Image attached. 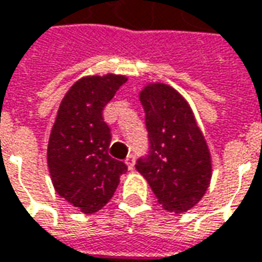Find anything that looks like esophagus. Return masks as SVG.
Here are the masks:
<instances>
[{"label":"esophagus","mask_w":262,"mask_h":262,"mask_svg":"<svg viewBox=\"0 0 262 262\" xmlns=\"http://www.w3.org/2000/svg\"><path fill=\"white\" fill-rule=\"evenodd\" d=\"M125 164H127L128 170H133V168H134V164H135L134 156H128L127 159H125Z\"/></svg>","instance_id":"esophagus-1"}]
</instances>
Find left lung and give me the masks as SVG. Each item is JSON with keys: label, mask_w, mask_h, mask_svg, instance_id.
Returning a JSON list of instances; mask_svg holds the SVG:
<instances>
[{"label": "left lung", "mask_w": 262, "mask_h": 262, "mask_svg": "<svg viewBox=\"0 0 262 262\" xmlns=\"http://www.w3.org/2000/svg\"><path fill=\"white\" fill-rule=\"evenodd\" d=\"M150 154L137 161L159 203L168 212L194 208L212 179V156L189 102L173 86L154 82L140 91Z\"/></svg>", "instance_id": "8db88e82"}]
</instances>
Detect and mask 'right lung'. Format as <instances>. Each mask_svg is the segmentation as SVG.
Instances as JSON below:
<instances>
[{
	"label": "right lung",
	"instance_id": "obj_1",
	"mask_svg": "<svg viewBox=\"0 0 262 262\" xmlns=\"http://www.w3.org/2000/svg\"><path fill=\"white\" fill-rule=\"evenodd\" d=\"M124 75H92L63 96L49 144L47 167L56 193L85 215L111 201L127 166L110 156L111 131L102 111L127 82Z\"/></svg>",
	"mask_w": 262,
	"mask_h": 262
}]
</instances>
